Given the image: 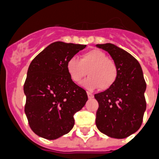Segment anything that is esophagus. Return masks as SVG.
Segmentation results:
<instances>
[{"mask_svg": "<svg viewBox=\"0 0 159 159\" xmlns=\"http://www.w3.org/2000/svg\"><path fill=\"white\" fill-rule=\"evenodd\" d=\"M87 94H88V98H89V99H92V98H93L94 95L92 93H89V92H87Z\"/></svg>", "mask_w": 159, "mask_h": 159, "instance_id": "esophagus-1", "label": "esophagus"}]
</instances>
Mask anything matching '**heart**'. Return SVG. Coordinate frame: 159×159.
<instances>
[{"mask_svg":"<svg viewBox=\"0 0 159 159\" xmlns=\"http://www.w3.org/2000/svg\"><path fill=\"white\" fill-rule=\"evenodd\" d=\"M66 70L72 81L77 84L89 75V78L83 83L89 89L99 87L101 90H106L112 86L118 75L116 63L97 48L82 53L80 60L70 57L66 62Z\"/></svg>","mask_w":159,"mask_h":159,"instance_id":"b5f03b06","label":"heart"}]
</instances>
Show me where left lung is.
<instances>
[{"label":"left lung","instance_id":"left-lung-1","mask_svg":"<svg viewBox=\"0 0 159 159\" xmlns=\"http://www.w3.org/2000/svg\"><path fill=\"white\" fill-rule=\"evenodd\" d=\"M107 51L118 67L115 82L106 91L94 95L99 107L96 125L113 138H126L141 128L146 109V89L142 69L133 56L115 44H97Z\"/></svg>","mask_w":159,"mask_h":159}]
</instances>
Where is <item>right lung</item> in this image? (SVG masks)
<instances>
[{
  "label": "right lung",
  "instance_id": "right-lung-1",
  "mask_svg": "<svg viewBox=\"0 0 159 159\" xmlns=\"http://www.w3.org/2000/svg\"><path fill=\"white\" fill-rule=\"evenodd\" d=\"M85 44L57 41L31 61L23 90L25 114L30 128L40 137L55 140L70 132L74 115L88 101L84 89L75 84L66 70V62Z\"/></svg>",
  "mask_w": 159,
  "mask_h": 159
}]
</instances>
